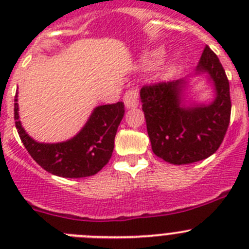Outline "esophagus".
Instances as JSON below:
<instances>
[{"instance_id":"obj_1","label":"esophagus","mask_w":249,"mask_h":249,"mask_svg":"<svg viewBox=\"0 0 249 249\" xmlns=\"http://www.w3.org/2000/svg\"><path fill=\"white\" fill-rule=\"evenodd\" d=\"M138 100H140V94L137 89H128L123 96V102L127 108H136L138 106Z\"/></svg>"}]
</instances>
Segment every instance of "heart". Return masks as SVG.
<instances>
[{
	"label": "heart",
	"mask_w": 249,
	"mask_h": 249,
	"mask_svg": "<svg viewBox=\"0 0 249 249\" xmlns=\"http://www.w3.org/2000/svg\"><path fill=\"white\" fill-rule=\"evenodd\" d=\"M158 56H160V53H155V54H153V57H158Z\"/></svg>",
	"instance_id": "b5f03b06"
}]
</instances>
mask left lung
<instances>
[{
  "instance_id": "8db88e82",
  "label": "left lung",
  "mask_w": 249,
  "mask_h": 249,
  "mask_svg": "<svg viewBox=\"0 0 249 249\" xmlns=\"http://www.w3.org/2000/svg\"><path fill=\"white\" fill-rule=\"evenodd\" d=\"M207 73L214 86L210 105H184L186 80L143 86L142 109L157 157L172 164L208 158L221 146L231 118L230 82L217 54L206 46L196 74Z\"/></svg>"
}]
</instances>
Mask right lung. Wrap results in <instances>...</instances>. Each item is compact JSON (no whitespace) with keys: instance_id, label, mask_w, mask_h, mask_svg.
<instances>
[{"instance_id":"obj_1","label":"right lung","mask_w":249,"mask_h":249,"mask_svg":"<svg viewBox=\"0 0 249 249\" xmlns=\"http://www.w3.org/2000/svg\"><path fill=\"white\" fill-rule=\"evenodd\" d=\"M17 101L16 94L15 123L19 138L31 157L47 172L65 178L89 177L108 163L114 137L124 114L123 102L96 107L83 128L71 140L58 143H39L22 127Z\"/></svg>"}]
</instances>
